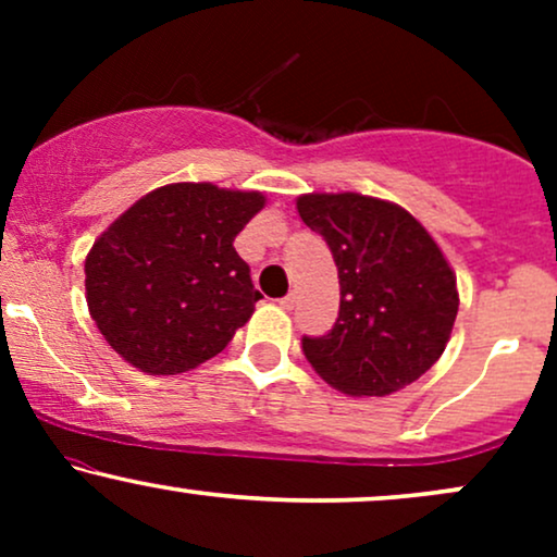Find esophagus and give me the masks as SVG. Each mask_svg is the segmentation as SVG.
Returning a JSON list of instances; mask_svg holds the SVG:
<instances>
[{
    "mask_svg": "<svg viewBox=\"0 0 557 557\" xmlns=\"http://www.w3.org/2000/svg\"><path fill=\"white\" fill-rule=\"evenodd\" d=\"M280 306H283V309L290 311L293 306H296V293H287L285 298H280Z\"/></svg>",
    "mask_w": 557,
    "mask_h": 557,
    "instance_id": "1",
    "label": "esophagus"
}]
</instances>
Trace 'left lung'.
<instances>
[{"mask_svg": "<svg viewBox=\"0 0 557 557\" xmlns=\"http://www.w3.org/2000/svg\"><path fill=\"white\" fill-rule=\"evenodd\" d=\"M300 220L327 240L341 311L306 361L345 395L398 393L443 356L458 314L456 272L413 214L385 198L304 194Z\"/></svg>", "mask_w": 557, "mask_h": 557, "instance_id": "8db88e82", "label": "left lung"}]
</instances>
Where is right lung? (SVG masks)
Listing matches in <instances>:
<instances>
[{
  "label": "right lung",
  "instance_id": "1",
  "mask_svg": "<svg viewBox=\"0 0 557 557\" xmlns=\"http://www.w3.org/2000/svg\"><path fill=\"white\" fill-rule=\"evenodd\" d=\"M259 190L170 183L140 196L86 257V304L104 341L146 374H181L233 341L261 298L233 240Z\"/></svg>",
  "mask_w": 557,
  "mask_h": 557
}]
</instances>
